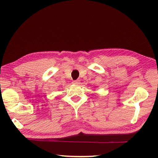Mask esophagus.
<instances>
[{
    "instance_id": "1",
    "label": "esophagus",
    "mask_w": 158,
    "mask_h": 158,
    "mask_svg": "<svg viewBox=\"0 0 158 158\" xmlns=\"http://www.w3.org/2000/svg\"><path fill=\"white\" fill-rule=\"evenodd\" d=\"M73 84H80V80L79 79L74 80V81H73Z\"/></svg>"
}]
</instances>
